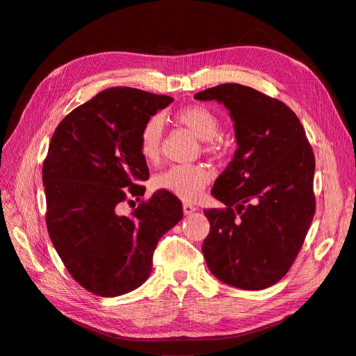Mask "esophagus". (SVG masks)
Listing matches in <instances>:
<instances>
[{"mask_svg": "<svg viewBox=\"0 0 356 356\" xmlns=\"http://www.w3.org/2000/svg\"><path fill=\"white\" fill-rule=\"evenodd\" d=\"M182 211H184L186 215H191L193 212H196V207H193L190 203H184L182 204Z\"/></svg>", "mask_w": 356, "mask_h": 356, "instance_id": "1", "label": "esophagus"}]
</instances>
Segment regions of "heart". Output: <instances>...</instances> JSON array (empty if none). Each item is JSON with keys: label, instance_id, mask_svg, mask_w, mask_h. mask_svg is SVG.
<instances>
[{"label": "heart", "instance_id": "1", "mask_svg": "<svg viewBox=\"0 0 356 356\" xmlns=\"http://www.w3.org/2000/svg\"><path fill=\"white\" fill-rule=\"evenodd\" d=\"M175 120L187 127L203 143V149L218 154L224 149L222 139L218 136L220 118L204 105H188L175 114ZM138 149L147 163H157L163 153V122L154 115L143 126L138 139ZM211 182V172L200 165H175L163 170L154 178L159 190L170 193L186 202L197 200Z\"/></svg>", "mask_w": 356, "mask_h": 356}]
</instances>
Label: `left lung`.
I'll list each match as a JSON object with an SVG mask.
<instances>
[{
	"mask_svg": "<svg viewBox=\"0 0 356 356\" xmlns=\"http://www.w3.org/2000/svg\"><path fill=\"white\" fill-rule=\"evenodd\" d=\"M230 111L238 149L212 188L222 209L203 211L202 251L221 282L264 289L293 266L315 215V156L296 113L248 86L225 83L195 95Z\"/></svg>",
	"mask_w": 356,
	"mask_h": 356,
	"instance_id": "8db88e82",
	"label": "left lung"
}]
</instances>
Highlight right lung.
Wrapping results in <instances>:
<instances>
[{
    "mask_svg": "<svg viewBox=\"0 0 356 356\" xmlns=\"http://www.w3.org/2000/svg\"><path fill=\"white\" fill-rule=\"evenodd\" d=\"M172 101L106 89L72 110L51 136L42 165L49 236L70 275L92 294L117 297L143 285L159 239L182 218L181 200L163 190L120 215L123 201L144 196L139 182L149 177L138 149L141 129Z\"/></svg>",
    "mask_w": 356,
    "mask_h": 356,
    "instance_id": "right-lung-1",
    "label": "right lung"
}]
</instances>
